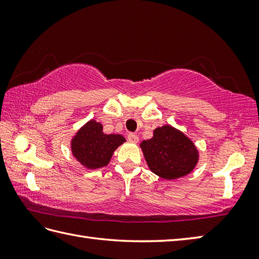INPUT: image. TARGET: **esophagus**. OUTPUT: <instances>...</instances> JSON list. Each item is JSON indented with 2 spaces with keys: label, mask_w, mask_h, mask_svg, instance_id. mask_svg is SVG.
I'll list each match as a JSON object with an SVG mask.
<instances>
[{
  "label": "esophagus",
  "mask_w": 259,
  "mask_h": 259,
  "mask_svg": "<svg viewBox=\"0 0 259 259\" xmlns=\"http://www.w3.org/2000/svg\"><path fill=\"white\" fill-rule=\"evenodd\" d=\"M126 138H128V140H129L130 142H134V144H137V142L139 141L138 136L135 135V134H129L128 137H126Z\"/></svg>",
  "instance_id": "esophagus-1"
}]
</instances>
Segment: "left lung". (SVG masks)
Listing matches in <instances>:
<instances>
[{"mask_svg": "<svg viewBox=\"0 0 259 259\" xmlns=\"http://www.w3.org/2000/svg\"><path fill=\"white\" fill-rule=\"evenodd\" d=\"M140 148L151 171L167 180L190 174L198 162L195 145L171 125L153 130L152 138L142 141Z\"/></svg>", "mask_w": 259, "mask_h": 259, "instance_id": "left-lung-1", "label": "left lung"}]
</instances>
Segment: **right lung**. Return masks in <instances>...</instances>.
I'll list each match as a JSON object with an SVG mask.
<instances>
[{"instance_id":"obj_1","label":"right lung","mask_w":259,"mask_h":259,"mask_svg":"<svg viewBox=\"0 0 259 259\" xmlns=\"http://www.w3.org/2000/svg\"><path fill=\"white\" fill-rule=\"evenodd\" d=\"M124 141L121 135L103 134L102 124L96 120H90L73 137L71 150L82 166L88 169H98L107 166L113 151Z\"/></svg>"}]
</instances>
